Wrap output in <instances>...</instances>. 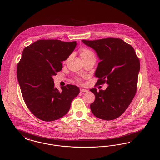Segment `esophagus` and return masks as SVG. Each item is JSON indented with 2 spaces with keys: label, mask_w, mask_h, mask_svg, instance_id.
Listing matches in <instances>:
<instances>
[{
  "label": "esophagus",
  "mask_w": 160,
  "mask_h": 160,
  "mask_svg": "<svg viewBox=\"0 0 160 160\" xmlns=\"http://www.w3.org/2000/svg\"><path fill=\"white\" fill-rule=\"evenodd\" d=\"M88 91L86 90V89H80V92L81 93H83V92H88Z\"/></svg>",
  "instance_id": "1"
}]
</instances>
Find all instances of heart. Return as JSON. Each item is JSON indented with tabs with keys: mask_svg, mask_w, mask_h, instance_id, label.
Returning a JSON list of instances; mask_svg holds the SVG:
<instances>
[{
	"mask_svg": "<svg viewBox=\"0 0 160 160\" xmlns=\"http://www.w3.org/2000/svg\"><path fill=\"white\" fill-rule=\"evenodd\" d=\"M80 55L82 62L86 60H94L95 62L96 60V57L95 53H93V51H92L91 50L88 48L82 49L80 51Z\"/></svg>",
	"mask_w": 160,
	"mask_h": 160,
	"instance_id": "1",
	"label": "heart"
}]
</instances>
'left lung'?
<instances>
[{
  "instance_id": "obj_1",
  "label": "left lung",
  "mask_w": 160,
  "mask_h": 160,
  "mask_svg": "<svg viewBox=\"0 0 160 160\" xmlns=\"http://www.w3.org/2000/svg\"><path fill=\"white\" fill-rule=\"evenodd\" d=\"M82 41L94 49L101 60L95 72L98 78L95 85L108 84L105 90H90L95 96L90 105L92 113L103 120L115 119L126 111L136 93L139 58L134 48L119 38Z\"/></svg>"
}]
</instances>
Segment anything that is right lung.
<instances>
[{"mask_svg": "<svg viewBox=\"0 0 160 160\" xmlns=\"http://www.w3.org/2000/svg\"><path fill=\"white\" fill-rule=\"evenodd\" d=\"M76 45V41L41 39L23 50L17 65L18 81L27 107L42 121H55L67 114L79 93V88L71 84L61 87L59 91L52 78Z\"/></svg>", "mask_w": 160, "mask_h": 160, "instance_id": "right-lung-1", "label": "right lung"}]
</instances>
